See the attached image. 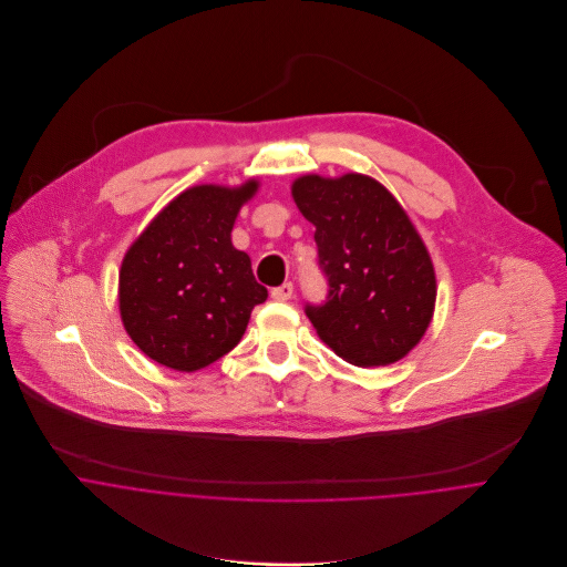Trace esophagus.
I'll return each mask as SVG.
<instances>
[{"label":"esophagus","instance_id":"esophagus-1","mask_svg":"<svg viewBox=\"0 0 567 567\" xmlns=\"http://www.w3.org/2000/svg\"><path fill=\"white\" fill-rule=\"evenodd\" d=\"M292 292H295V286L290 284V281H286V284H281V286H277V288H272V299H277V301H288L290 297H292Z\"/></svg>","mask_w":567,"mask_h":567}]
</instances>
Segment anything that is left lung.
I'll return each mask as SVG.
<instances>
[{
	"mask_svg": "<svg viewBox=\"0 0 567 567\" xmlns=\"http://www.w3.org/2000/svg\"><path fill=\"white\" fill-rule=\"evenodd\" d=\"M292 196L315 225L317 266L328 284L326 299L303 308L317 334L355 367L402 360L435 303L433 266L406 212L362 174L303 176Z\"/></svg>",
	"mask_w": 567,
	"mask_h": 567,
	"instance_id": "obj_1",
	"label": "left lung"
}]
</instances>
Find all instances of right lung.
<instances>
[{
  "label": "right lung",
  "instance_id": "add662e5",
  "mask_svg": "<svg viewBox=\"0 0 567 567\" xmlns=\"http://www.w3.org/2000/svg\"><path fill=\"white\" fill-rule=\"evenodd\" d=\"M237 189L198 185L176 196L136 239L121 268V315L136 347L174 371H198L230 353L250 312L268 299L250 257L230 241Z\"/></svg>",
  "mask_w": 567,
  "mask_h": 567
}]
</instances>
